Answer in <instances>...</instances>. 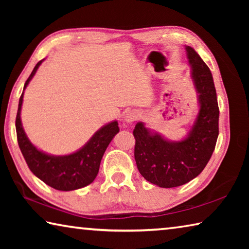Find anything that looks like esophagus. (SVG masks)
I'll list each match as a JSON object with an SVG mask.
<instances>
[{"instance_id": "34e87169", "label": "esophagus", "mask_w": 249, "mask_h": 249, "mask_svg": "<svg viewBox=\"0 0 249 249\" xmlns=\"http://www.w3.org/2000/svg\"><path fill=\"white\" fill-rule=\"evenodd\" d=\"M140 112L136 111V109H130V111L126 112L125 115H124V121L126 122L127 124L133 123L136 120H138V117H140Z\"/></svg>"}]
</instances>
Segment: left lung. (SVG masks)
Wrapping results in <instances>:
<instances>
[{
    "label": "left lung",
    "instance_id": "1",
    "mask_svg": "<svg viewBox=\"0 0 249 249\" xmlns=\"http://www.w3.org/2000/svg\"><path fill=\"white\" fill-rule=\"evenodd\" d=\"M199 112L187 136L169 141L138 122L134 129V156L141 175L160 188H175L199 176L212 156L218 136L216 91L212 73L190 46H185Z\"/></svg>",
    "mask_w": 249,
    "mask_h": 249
}]
</instances>
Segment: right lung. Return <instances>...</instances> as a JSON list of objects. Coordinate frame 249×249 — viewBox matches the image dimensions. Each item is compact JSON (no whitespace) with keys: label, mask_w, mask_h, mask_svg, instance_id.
<instances>
[{"label":"right lung","mask_w":249,"mask_h":249,"mask_svg":"<svg viewBox=\"0 0 249 249\" xmlns=\"http://www.w3.org/2000/svg\"><path fill=\"white\" fill-rule=\"evenodd\" d=\"M43 61L44 59L37 62L27 81L25 82L23 93L19 98L15 122L18 146L28 168L37 178L56 190H77L93 182L95 177L98 176L101 159L113 137L120 130L119 123L117 121H113L111 123L105 124L99 130H96L93 136L81 148L69 155H50L33 145L23 128L20 111H22L24 91Z\"/></svg>","instance_id":"right-lung-1"}]
</instances>
